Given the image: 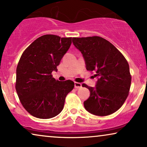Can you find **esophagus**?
I'll list each match as a JSON object with an SVG mask.
<instances>
[{"instance_id": "1", "label": "esophagus", "mask_w": 147, "mask_h": 147, "mask_svg": "<svg viewBox=\"0 0 147 147\" xmlns=\"http://www.w3.org/2000/svg\"><path fill=\"white\" fill-rule=\"evenodd\" d=\"M74 86H75V88L76 89H80V88H82V84L78 83V82H75L74 83Z\"/></svg>"}]
</instances>
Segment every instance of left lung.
<instances>
[{
  "instance_id": "1",
  "label": "left lung",
  "mask_w": 147,
  "mask_h": 147,
  "mask_svg": "<svg viewBox=\"0 0 147 147\" xmlns=\"http://www.w3.org/2000/svg\"><path fill=\"white\" fill-rule=\"evenodd\" d=\"M74 45L81 52L86 69L95 71V87L82 84L90 90L84 102L88 112L94 115H110L119 109L128 97L131 76L129 65L123 55L102 37L72 38Z\"/></svg>"
}]
</instances>
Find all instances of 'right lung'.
Masks as SVG:
<instances>
[{"label": "right lung", "mask_w": 147, "mask_h": 147, "mask_svg": "<svg viewBox=\"0 0 147 147\" xmlns=\"http://www.w3.org/2000/svg\"><path fill=\"white\" fill-rule=\"evenodd\" d=\"M71 37L45 35L34 41L22 54L17 67L16 91L25 109L41 119L62 111L66 96L73 90L71 80L60 82L52 71L69 49Z\"/></svg>", "instance_id": "obj_1"}]
</instances>
